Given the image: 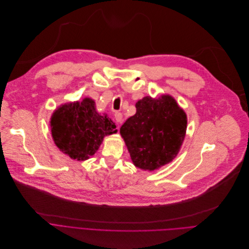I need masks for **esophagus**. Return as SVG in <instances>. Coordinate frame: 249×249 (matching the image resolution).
Wrapping results in <instances>:
<instances>
[{
  "instance_id": "obj_1",
  "label": "esophagus",
  "mask_w": 249,
  "mask_h": 249,
  "mask_svg": "<svg viewBox=\"0 0 249 249\" xmlns=\"http://www.w3.org/2000/svg\"><path fill=\"white\" fill-rule=\"evenodd\" d=\"M114 118H115V121L117 123H122V121H123V114L121 112H115L114 113Z\"/></svg>"
}]
</instances>
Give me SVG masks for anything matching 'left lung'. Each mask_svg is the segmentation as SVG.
I'll use <instances>...</instances> for the list:
<instances>
[{
    "mask_svg": "<svg viewBox=\"0 0 249 249\" xmlns=\"http://www.w3.org/2000/svg\"><path fill=\"white\" fill-rule=\"evenodd\" d=\"M137 112L121 127L137 167L155 170L174 159L186 132V114L169 95L146 96L136 103Z\"/></svg>",
    "mask_w": 249,
    "mask_h": 249,
    "instance_id": "left-lung-1",
    "label": "left lung"
}]
</instances>
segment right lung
I'll return each mask as SVG.
<instances>
[{
	"mask_svg": "<svg viewBox=\"0 0 249 249\" xmlns=\"http://www.w3.org/2000/svg\"><path fill=\"white\" fill-rule=\"evenodd\" d=\"M51 127L57 148L78 161L94 155L103 138L117 132L107 115L97 113L91 98L62 105L53 112Z\"/></svg>",
	"mask_w": 249,
	"mask_h": 249,
	"instance_id": "add662e5",
	"label": "right lung"
}]
</instances>
